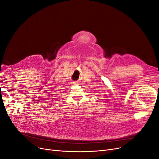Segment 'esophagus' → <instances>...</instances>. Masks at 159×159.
Wrapping results in <instances>:
<instances>
[{"instance_id": "esophagus-1", "label": "esophagus", "mask_w": 159, "mask_h": 159, "mask_svg": "<svg viewBox=\"0 0 159 159\" xmlns=\"http://www.w3.org/2000/svg\"><path fill=\"white\" fill-rule=\"evenodd\" d=\"M71 84H73V85H77V84H78V83L76 81V82H72Z\"/></svg>"}]
</instances>
